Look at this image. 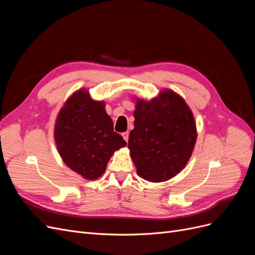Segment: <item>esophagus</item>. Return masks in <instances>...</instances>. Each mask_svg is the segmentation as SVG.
I'll list each match as a JSON object with an SVG mask.
<instances>
[{
	"label": "esophagus",
	"mask_w": 255,
	"mask_h": 255,
	"mask_svg": "<svg viewBox=\"0 0 255 255\" xmlns=\"http://www.w3.org/2000/svg\"><path fill=\"white\" fill-rule=\"evenodd\" d=\"M128 135H129V133H128V132H125V133H122V137H123V139H125L127 142H128Z\"/></svg>",
	"instance_id": "obj_1"
}]
</instances>
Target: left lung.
Here are the masks:
<instances>
[{"instance_id":"left-lung-1","label":"left lung","mask_w":255,"mask_h":255,"mask_svg":"<svg viewBox=\"0 0 255 255\" xmlns=\"http://www.w3.org/2000/svg\"><path fill=\"white\" fill-rule=\"evenodd\" d=\"M134 117L128 149L138 175L154 183L171 179L187 164L197 140L188 105L165 89L150 102L138 100Z\"/></svg>"}]
</instances>
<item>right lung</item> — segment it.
Returning <instances> with one entry per match:
<instances>
[{
    "instance_id": "right-lung-1",
    "label": "right lung",
    "mask_w": 255,
    "mask_h": 255,
    "mask_svg": "<svg viewBox=\"0 0 255 255\" xmlns=\"http://www.w3.org/2000/svg\"><path fill=\"white\" fill-rule=\"evenodd\" d=\"M58 152L65 164L86 180L101 176L116 150L126 146L105 103L91 100L88 91H76L60 110L54 130Z\"/></svg>"
}]
</instances>
